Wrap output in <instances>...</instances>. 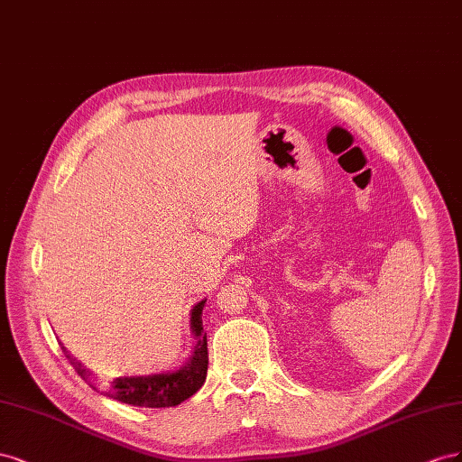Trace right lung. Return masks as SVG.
Here are the masks:
<instances>
[{
  "mask_svg": "<svg viewBox=\"0 0 462 462\" xmlns=\"http://www.w3.org/2000/svg\"><path fill=\"white\" fill-rule=\"evenodd\" d=\"M205 301L195 304L191 310V333L195 337V348L193 356L176 372L168 374H151V375H125L116 377L108 383L97 385L92 381L90 372L85 370L81 362H77L68 350L63 348L65 358L75 367V372L81 375L87 383L104 394H108L114 401H120L131 406H143V408H166V406H178L186 399H189L193 393L199 391L207 379V367H208V352H207V333L203 331V308Z\"/></svg>",
  "mask_w": 462,
  "mask_h": 462,
  "instance_id": "obj_1",
  "label": "right lung"
}]
</instances>
